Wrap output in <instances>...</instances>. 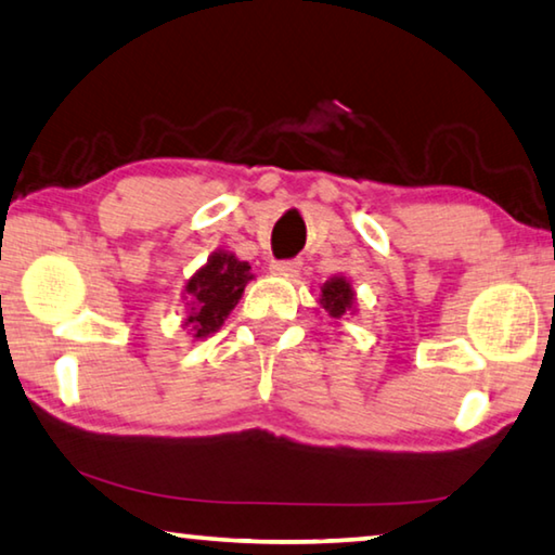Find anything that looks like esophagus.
<instances>
[{
  "label": "esophagus",
  "instance_id": "esophagus-1",
  "mask_svg": "<svg viewBox=\"0 0 555 555\" xmlns=\"http://www.w3.org/2000/svg\"><path fill=\"white\" fill-rule=\"evenodd\" d=\"M272 275H283V278H295L300 272V260H278L270 266Z\"/></svg>",
  "mask_w": 555,
  "mask_h": 555
}]
</instances>
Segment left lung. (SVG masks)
I'll use <instances>...</instances> for the list:
<instances>
[{
	"mask_svg": "<svg viewBox=\"0 0 555 555\" xmlns=\"http://www.w3.org/2000/svg\"><path fill=\"white\" fill-rule=\"evenodd\" d=\"M320 307L325 310L330 318H345V314H352L357 312V295H354V287L349 283L347 278L343 275H335L330 278L325 285L320 287Z\"/></svg>",
	"mask_w": 555,
	"mask_h": 555,
	"instance_id": "obj_1",
	"label": "left lung"
}]
</instances>
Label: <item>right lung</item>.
<instances>
[{"instance_id": "obj_1", "label": "right lung", "mask_w": 555, "mask_h": 555, "mask_svg": "<svg viewBox=\"0 0 555 555\" xmlns=\"http://www.w3.org/2000/svg\"><path fill=\"white\" fill-rule=\"evenodd\" d=\"M253 278L248 262L237 260L233 253H212L206 266L193 272L183 289L185 307H189L183 327L189 330V335L203 339L223 327L225 318L235 310L245 285Z\"/></svg>"}]
</instances>
